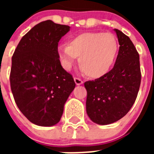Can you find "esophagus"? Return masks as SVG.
I'll return each mask as SVG.
<instances>
[{"label":"esophagus","instance_id":"esophagus-1","mask_svg":"<svg viewBox=\"0 0 154 154\" xmlns=\"http://www.w3.org/2000/svg\"><path fill=\"white\" fill-rule=\"evenodd\" d=\"M74 80H75V82L76 85H82V84L83 83V81L81 79L79 78H77V77H75L74 78Z\"/></svg>","mask_w":154,"mask_h":154}]
</instances>
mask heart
Wrapping results in <instances>:
<instances>
[{
  "label": "heart",
  "mask_w": 154,
  "mask_h": 154,
  "mask_svg": "<svg viewBox=\"0 0 154 154\" xmlns=\"http://www.w3.org/2000/svg\"><path fill=\"white\" fill-rule=\"evenodd\" d=\"M119 43L111 33L85 32L71 39L69 45L58 46V55L64 68L70 69L76 58L84 74L99 78L112 68L117 56Z\"/></svg>",
  "instance_id": "b5f03b06"
}]
</instances>
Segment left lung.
I'll return each mask as SVG.
<instances>
[{"label": "left lung", "instance_id": "left-lung-1", "mask_svg": "<svg viewBox=\"0 0 154 154\" xmlns=\"http://www.w3.org/2000/svg\"><path fill=\"white\" fill-rule=\"evenodd\" d=\"M119 53L111 70L100 78L84 83L87 91L86 112L94 123H115L130 111L137 97L141 82L140 56L128 36L114 29Z\"/></svg>", "mask_w": 154, "mask_h": 154}]
</instances>
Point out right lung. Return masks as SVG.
<instances>
[{"instance_id": "right-lung-1", "label": "right lung", "mask_w": 154, "mask_h": 154, "mask_svg": "<svg viewBox=\"0 0 154 154\" xmlns=\"http://www.w3.org/2000/svg\"><path fill=\"white\" fill-rule=\"evenodd\" d=\"M70 27L42 21L24 35L12 56L11 89L17 107L30 122L51 126L60 121L64 106L75 87L62 68L58 42Z\"/></svg>"}]
</instances>
